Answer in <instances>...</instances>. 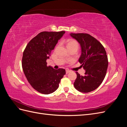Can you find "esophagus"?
<instances>
[{
  "label": "esophagus",
  "instance_id": "obj_1",
  "mask_svg": "<svg viewBox=\"0 0 127 127\" xmlns=\"http://www.w3.org/2000/svg\"><path fill=\"white\" fill-rule=\"evenodd\" d=\"M70 72V71L69 70H68V69H67L66 70V74H68L69 72Z\"/></svg>",
  "mask_w": 127,
  "mask_h": 127
}]
</instances>
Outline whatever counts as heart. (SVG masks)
<instances>
[{"instance_id":"1","label":"heart","mask_w":127,"mask_h":127,"mask_svg":"<svg viewBox=\"0 0 127 127\" xmlns=\"http://www.w3.org/2000/svg\"><path fill=\"white\" fill-rule=\"evenodd\" d=\"M67 46L68 49L75 48L78 49L79 45L78 43L76 40H68L67 42Z\"/></svg>"}]
</instances>
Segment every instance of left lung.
<instances>
[{
	"mask_svg": "<svg viewBox=\"0 0 127 127\" xmlns=\"http://www.w3.org/2000/svg\"><path fill=\"white\" fill-rule=\"evenodd\" d=\"M70 36L80 45L82 53L79 62L85 70V75L76 72L77 78L74 85L83 93L93 91L101 85L104 79L108 59L103 45L93 36L87 33H71Z\"/></svg>",
	"mask_w": 127,
	"mask_h": 127,
	"instance_id": "left-lung-1",
	"label": "left lung"
}]
</instances>
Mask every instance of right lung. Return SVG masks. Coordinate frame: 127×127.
Masks as SVG:
<instances>
[{
    "label": "right lung",
    "mask_w": 127,
    "mask_h": 127,
    "mask_svg": "<svg viewBox=\"0 0 127 127\" xmlns=\"http://www.w3.org/2000/svg\"><path fill=\"white\" fill-rule=\"evenodd\" d=\"M64 33L42 32L29 42L23 52V70L30 85L40 93L49 94L56 91L66 74L64 69H55L48 66L46 61Z\"/></svg>",
    "instance_id": "add662e5"
}]
</instances>
